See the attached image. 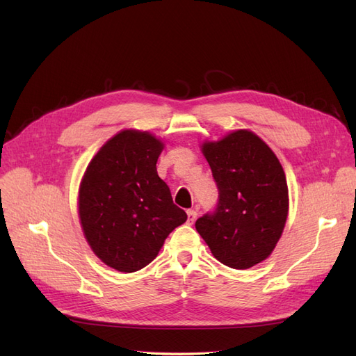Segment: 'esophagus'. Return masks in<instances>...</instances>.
<instances>
[{
    "instance_id": "34e87169",
    "label": "esophagus",
    "mask_w": 356,
    "mask_h": 356,
    "mask_svg": "<svg viewBox=\"0 0 356 356\" xmlns=\"http://www.w3.org/2000/svg\"><path fill=\"white\" fill-rule=\"evenodd\" d=\"M196 218H197V212L195 209H188L187 211V222L193 224L196 221Z\"/></svg>"
}]
</instances>
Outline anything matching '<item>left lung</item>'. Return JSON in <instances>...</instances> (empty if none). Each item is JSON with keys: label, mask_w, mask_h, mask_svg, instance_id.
Masks as SVG:
<instances>
[{"label": "left lung", "mask_w": 356, "mask_h": 356, "mask_svg": "<svg viewBox=\"0 0 356 356\" xmlns=\"http://www.w3.org/2000/svg\"><path fill=\"white\" fill-rule=\"evenodd\" d=\"M218 202L196 230L218 261L250 268L272 254L288 215V187L277 157L250 131L203 144Z\"/></svg>", "instance_id": "left-lung-1"}]
</instances>
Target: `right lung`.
<instances>
[{
  "label": "right lung",
  "mask_w": 356,
  "mask_h": 356,
  "mask_svg": "<svg viewBox=\"0 0 356 356\" xmlns=\"http://www.w3.org/2000/svg\"><path fill=\"white\" fill-rule=\"evenodd\" d=\"M163 144L148 132L123 131L89 163L79 196L83 232L93 252L118 272L141 270L187 213L157 175Z\"/></svg>",
  "instance_id": "1"
}]
</instances>
